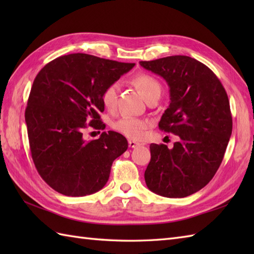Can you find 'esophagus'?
Listing matches in <instances>:
<instances>
[{
    "instance_id": "esophagus-1",
    "label": "esophagus",
    "mask_w": 254,
    "mask_h": 254,
    "mask_svg": "<svg viewBox=\"0 0 254 254\" xmlns=\"http://www.w3.org/2000/svg\"><path fill=\"white\" fill-rule=\"evenodd\" d=\"M128 146H130L131 148H135V147L139 146V143L133 141V139H128Z\"/></svg>"
}]
</instances>
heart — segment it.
<instances>
[{
	"instance_id": "1",
	"label": "heart",
	"mask_w": 254,
	"mask_h": 254,
	"mask_svg": "<svg viewBox=\"0 0 254 254\" xmlns=\"http://www.w3.org/2000/svg\"><path fill=\"white\" fill-rule=\"evenodd\" d=\"M133 84L142 94L145 99H148L150 96L160 94V85L153 76L148 74H138L133 78ZM119 84L112 83L108 85L101 95V101L107 109H115L118 101ZM148 127L146 120L132 117H123L115 121L112 127L119 133L123 134L130 138L138 139L143 136L144 131Z\"/></svg>"
}]
</instances>
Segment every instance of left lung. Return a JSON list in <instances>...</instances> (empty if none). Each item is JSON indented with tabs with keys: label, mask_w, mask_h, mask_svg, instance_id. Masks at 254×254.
I'll list each match as a JSON object with an SVG mask.
<instances>
[{
	"label": "left lung",
	"mask_w": 254,
	"mask_h": 254,
	"mask_svg": "<svg viewBox=\"0 0 254 254\" xmlns=\"http://www.w3.org/2000/svg\"><path fill=\"white\" fill-rule=\"evenodd\" d=\"M139 64L168 84L170 105L158 126L180 138L172 148L149 145L152 157L145 182L161 196H189L212 180L223 161L233 131L227 93L216 75L190 57L172 56Z\"/></svg>",
	"instance_id": "obj_1"
}]
</instances>
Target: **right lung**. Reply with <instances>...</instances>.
Instances as JSON below:
<instances>
[{
    "label": "right lung",
    "instance_id": "right-lung-1",
    "mask_svg": "<svg viewBox=\"0 0 254 254\" xmlns=\"http://www.w3.org/2000/svg\"><path fill=\"white\" fill-rule=\"evenodd\" d=\"M134 65L73 53L55 59L37 74L25 120L32 160L53 190L85 196L105 187L113 160L127 149V138L108 131L86 141L83 133L87 127L104 130L101 95Z\"/></svg>",
    "mask_w": 254,
    "mask_h": 254
}]
</instances>
